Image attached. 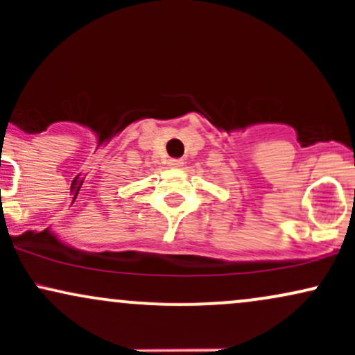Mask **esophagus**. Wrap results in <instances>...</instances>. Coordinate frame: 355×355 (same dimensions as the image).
I'll return each instance as SVG.
<instances>
[{"mask_svg": "<svg viewBox=\"0 0 355 355\" xmlns=\"http://www.w3.org/2000/svg\"><path fill=\"white\" fill-rule=\"evenodd\" d=\"M168 165L173 166V168H180V166H183V160L182 158H170Z\"/></svg>", "mask_w": 355, "mask_h": 355, "instance_id": "esophagus-1", "label": "esophagus"}]
</instances>
